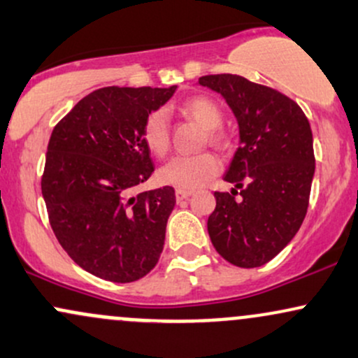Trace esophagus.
Segmentation results:
<instances>
[{"instance_id": "34e87169", "label": "esophagus", "mask_w": 358, "mask_h": 358, "mask_svg": "<svg viewBox=\"0 0 358 358\" xmlns=\"http://www.w3.org/2000/svg\"><path fill=\"white\" fill-rule=\"evenodd\" d=\"M191 194H192V191H184V189H178V191H176V199L184 201V199H187V197Z\"/></svg>"}]
</instances>
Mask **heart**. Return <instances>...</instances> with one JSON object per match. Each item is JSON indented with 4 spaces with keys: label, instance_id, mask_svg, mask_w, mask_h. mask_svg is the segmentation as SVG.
Returning a JSON list of instances; mask_svg holds the SVG:
<instances>
[{
    "label": "heart",
    "instance_id": "obj_1",
    "mask_svg": "<svg viewBox=\"0 0 358 358\" xmlns=\"http://www.w3.org/2000/svg\"><path fill=\"white\" fill-rule=\"evenodd\" d=\"M182 108L208 130L209 141L214 144H221L224 141V136L220 130L222 112L214 100L208 96H194V99H189ZM142 137H144L147 149L152 154L164 155L167 152L169 149V119H167L166 110L159 108L147 117ZM220 167V159L213 152L174 155L159 169V179L167 186L192 191V189L208 182L213 176H216Z\"/></svg>",
    "mask_w": 358,
    "mask_h": 358
}]
</instances>
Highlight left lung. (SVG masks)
<instances>
[{
    "label": "left lung",
    "instance_id": "8db88e82",
    "mask_svg": "<svg viewBox=\"0 0 358 358\" xmlns=\"http://www.w3.org/2000/svg\"><path fill=\"white\" fill-rule=\"evenodd\" d=\"M199 85L226 100L239 129L224 174L234 187L214 192L209 238L234 266H263L292 241L308 209L315 174L310 122L287 95L239 75H206Z\"/></svg>",
    "mask_w": 358,
    "mask_h": 358
}]
</instances>
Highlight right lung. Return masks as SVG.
I'll use <instances>...</instances> for the list:
<instances>
[{
  "mask_svg": "<svg viewBox=\"0 0 358 358\" xmlns=\"http://www.w3.org/2000/svg\"><path fill=\"white\" fill-rule=\"evenodd\" d=\"M176 88H99L50 137L41 178L50 224L70 258L102 280H141L161 258L174 187L132 191L154 172L142 137L147 117Z\"/></svg>",
  "mask_w": 358,
  "mask_h": 358,
  "instance_id": "obj_1",
  "label": "right lung"
}]
</instances>
